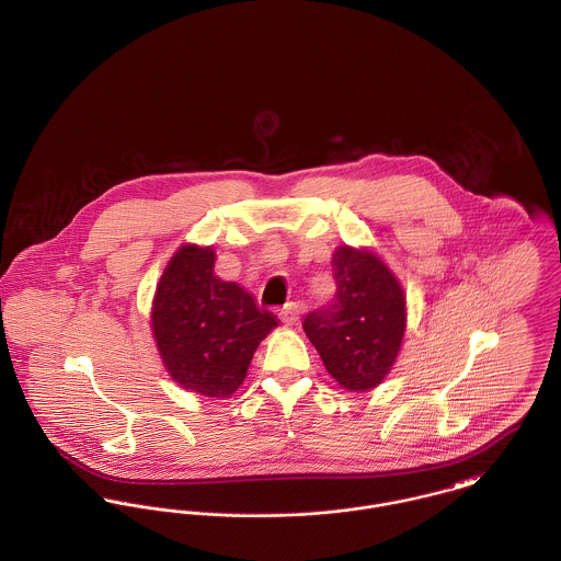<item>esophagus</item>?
Masks as SVG:
<instances>
[{
    "label": "esophagus",
    "instance_id": "esophagus-1",
    "mask_svg": "<svg viewBox=\"0 0 561 561\" xmlns=\"http://www.w3.org/2000/svg\"><path fill=\"white\" fill-rule=\"evenodd\" d=\"M300 312H302V306L298 305V302H289L285 308H280L278 317H280V321L285 325H294L300 319Z\"/></svg>",
    "mask_w": 561,
    "mask_h": 561
}]
</instances>
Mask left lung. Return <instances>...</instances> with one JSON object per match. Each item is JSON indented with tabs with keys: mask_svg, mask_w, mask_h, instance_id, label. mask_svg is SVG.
<instances>
[{
	"mask_svg": "<svg viewBox=\"0 0 561 561\" xmlns=\"http://www.w3.org/2000/svg\"><path fill=\"white\" fill-rule=\"evenodd\" d=\"M336 296L306 314L305 332L328 373L347 390L383 381L399 356L408 312L405 294L370 251L339 247L332 256Z\"/></svg>",
	"mask_w": 561,
	"mask_h": 561,
	"instance_id": "8db88e82",
	"label": "left lung"
}]
</instances>
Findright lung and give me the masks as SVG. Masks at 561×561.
<instances>
[{
  "label": "right lung",
  "mask_w": 561,
  "mask_h": 561,
  "mask_svg": "<svg viewBox=\"0 0 561 561\" xmlns=\"http://www.w3.org/2000/svg\"><path fill=\"white\" fill-rule=\"evenodd\" d=\"M214 259L211 247L195 244L171 256L156 287L152 330L173 381L209 399H227L278 321L240 285L220 280Z\"/></svg>",
  "instance_id": "1"
}]
</instances>
